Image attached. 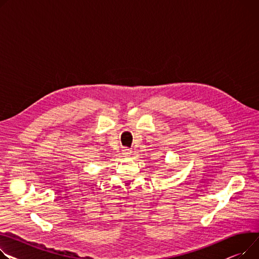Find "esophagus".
I'll use <instances>...</instances> for the list:
<instances>
[{"instance_id": "34e87169", "label": "esophagus", "mask_w": 259, "mask_h": 259, "mask_svg": "<svg viewBox=\"0 0 259 259\" xmlns=\"http://www.w3.org/2000/svg\"><path fill=\"white\" fill-rule=\"evenodd\" d=\"M123 155H124V156L125 157H128V156H130V155H131V153H132V151L129 149V148H123Z\"/></svg>"}]
</instances>
